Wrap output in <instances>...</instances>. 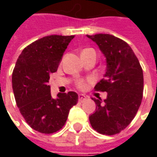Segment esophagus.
<instances>
[{
	"label": "esophagus",
	"instance_id": "34e87169",
	"mask_svg": "<svg viewBox=\"0 0 157 157\" xmlns=\"http://www.w3.org/2000/svg\"><path fill=\"white\" fill-rule=\"evenodd\" d=\"M86 100V96H85L84 94H79L78 95V100L82 102V101H84V100Z\"/></svg>",
	"mask_w": 157,
	"mask_h": 157
}]
</instances>
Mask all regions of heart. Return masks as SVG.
Segmentation results:
<instances>
[{
	"label": "heart",
	"mask_w": 157,
	"mask_h": 157,
	"mask_svg": "<svg viewBox=\"0 0 157 157\" xmlns=\"http://www.w3.org/2000/svg\"><path fill=\"white\" fill-rule=\"evenodd\" d=\"M86 50H92V49H86L84 51H86ZM76 86H77V87L79 88V89H85L86 87V82L84 79H78V81L76 82Z\"/></svg>",
	"instance_id": "1"
}]
</instances>
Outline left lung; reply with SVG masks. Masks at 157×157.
<instances>
[{"mask_svg": "<svg viewBox=\"0 0 157 157\" xmlns=\"http://www.w3.org/2000/svg\"><path fill=\"white\" fill-rule=\"evenodd\" d=\"M106 58L105 78L95 91L106 92L107 97L93 99L96 111L90 115L91 126L98 133L113 136L121 133L133 121L142 103L143 72L133 50L125 41L109 34L87 35Z\"/></svg>", "mask_w": 157, "mask_h": 157, "instance_id": "obj_1", "label": "left lung"}]
</instances>
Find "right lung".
Instances as JSON below:
<instances>
[{
    "label": "right lung",
    "instance_id": "1",
    "mask_svg": "<svg viewBox=\"0 0 157 157\" xmlns=\"http://www.w3.org/2000/svg\"><path fill=\"white\" fill-rule=\"evenodd\" d=\"M74 36L52 35L24 48L12 74L16 105L29 127L42 134H53L66 122L70 109L78 103L75 92L52 99L50 75L56 72L63 52Z\"/></svg>",
    "mask_w": 157,
    "mask_h": 157
}]
</instances>
